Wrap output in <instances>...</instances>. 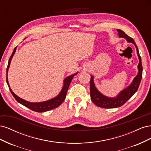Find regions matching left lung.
Returning a JSON list of instances; mask_svg holds the SVG:
<instances>
[{"label": "left lung", "mask_w": 151, "mask_h": 151, "mask_svg": "<svg viewBox=\"0 0 151 151\" xmlns=\"http://www.w3.org/2000/svg\"><path fill=\"white\" fill-rule=\"evenodd\" d=\"M118 35L120 38H125L127 42L133 43L136 48L137 53L139 60L138 64V74L132 81V83L126 88L125 89L121 91L116 96L110 98L104 96L96 88L94 82V77L91 76L90 81V96L91 99L92 101L96 105V106L103 108H115L122 106L128 100H129L132 96H133L137 91L139 86L140 85V81L142 77V65L141 57L139 52V49L137 46L133 38L126 35L124 32L121 29H117Z\"/></svg>", "instance_id": "1"}]
</instances>
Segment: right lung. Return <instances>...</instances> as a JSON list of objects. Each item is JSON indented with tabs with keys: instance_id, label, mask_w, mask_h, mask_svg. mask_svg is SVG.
Listing matches in <instances>:
<instances>
[{
	"instance_id": "1",
	"label": "right lung",
	"mask_w": 151,
	"mask_h": 151,
	"mask_svg": "<svg viewBox=\"0 0 151 151\" xmlns=\"http://www.w3.org/2000/svg\"><path fill=\"white\" fill-rule=\"evenodd\" d=\"M17 47H16L13 50V52L11 55V56L9 60V62H8V65L7 67V84L9 86V90L11 91V94H12V96L16 99V101L19 103L20 104L24 105V106L29 108L31 110H33L34 111L36 112H45L49 110H51V109H53L54 108H56L58 106H60V105L63 103V101H64L65 97H66V94L67 93V90L68 89V87L70 86V84L71 83V81L72 80L73 77H74V76H76V74H78V72L75 73L74 74H72L69 76H68L64 79L63 80V85L62 87V89H61L60 92L59 93V94L53 98L50 99L49 100H47V101H42V102H38V103H32V102H29L28 101H26V100L22 99L21 98H19V96L14 94V93L13 92L12 90L11 89V88H10L9 84V81H8V77H7V73H8V70H9V68L10 67V64H11V62L12 58L14 56V55L15 54L16 50Z\"/></svg>"
}]
</instances>
